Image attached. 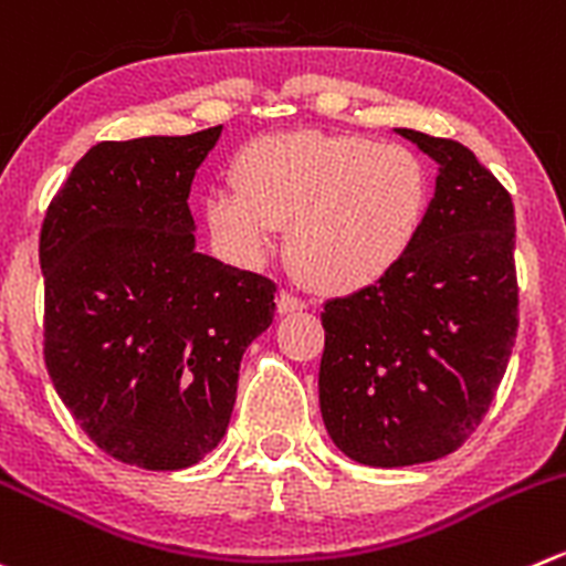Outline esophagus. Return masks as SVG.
Instances as JSON below:
<instances>
[{
	"label": "esophagus",
	"instance_id": "1",
	"mask_svg": "<svg viewBox=\"0 0 566 566\" xmlns=\"http://www.w3.org/2000/svg\"><path fill=\"white\" fill-rule=\"evenodd\" d=\"M276 310H279V315H293V312L306 310V304L298 298V295H293V293H287V290H282V293L276 295Z\"/></svg>",
	"mask_w": 566,
	"mask_h": 566
}]
</instances>
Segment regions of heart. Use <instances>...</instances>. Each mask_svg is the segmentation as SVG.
Masks as SVG:
<instances>
[{"label": "heart", "mask_w": 566, "mask_h": 566, "mask_svg": "<svg viewBox=\"0 0 566 566\" xmlns=\"http://www.w3.org/2000/svg\"><path fill=\"white\" fill-rule=\"evenodd\" d=\"M212 190V238L245 265L271 254L287 223V256L323 293L381 282L411 254L431 210L426 160L367 135L279 132L249 140Z\"/></svg>", "instance_id": "1"}]
</instances>
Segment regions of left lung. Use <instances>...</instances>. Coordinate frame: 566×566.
<instances>
[{
    "label": "left lung",
    "instance_id": "1",
    "mask_svg": "<svg viewBox=\"0 0 566 566\" xmlns=\"http://www.w3.org/2000/svg\"><path fill=\"white\" fill-rule=\"evenodd\" d=\"M440 166L420 240L389 276L323 306L321 411L359 464L448 457L479 429L517 337L514 205L468 146L398 129Z\"/></svg>",
    "mask_w": 566,
    "mask_h": 566
}]
</instances>
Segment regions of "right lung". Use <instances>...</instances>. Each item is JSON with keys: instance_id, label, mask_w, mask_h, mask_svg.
Returning <instances> with one entry per match:
<instances>
[{"instance_id": "add662e5", "label": "right lung", "mask_w": 566, "mask_h": 566, "mask_svg": "<svg viewBox=\"0 0 566 566\" xmlns=\"http://www.w3.org/2000/svg\"><path fill=\"white\" fill-rule=\"evenodd\" d=\"M221 126L96 144L41 227L43 359L80 429L124 464L182 470L223 440L276 284L196 251L188 196Z\"/></svg>"}]
</instances>
